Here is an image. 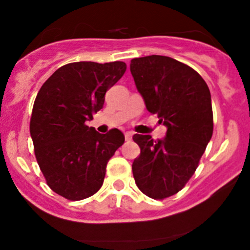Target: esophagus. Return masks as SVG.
Masks as SVG:
<instances>
[{
  "label": "esophagus",
  "instance_id": "1",
  "mask_svg": "<svg viewBox=\"0 0 250 250\" xmlns=\"http://www.w3.org/2000/svg\"><path fill=\"white\" fill-rule=\"evenodd\" d=\"M132 137H133V133L132 132H125V140H127V141L132 140Z\"/></svg>",
  "mask_w": 250,
  "mask_h": 250
}]
</instances>
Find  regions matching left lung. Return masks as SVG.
I'll list each match as a JSON object with an SVG mask.
<instances>
[{
  "label": "left lung",
  "instance_id": "obj_1",
  "mask_svg": "<svg viewBox=\"0 0 250 250\" xmlns=\"http://www.w3.org/2000/svg\"><path fill=\"white\" fill-rule=\"evenodd\" d=\"M130 72L146 109L167 128L163 139L133 137L140 147L133 175L141 192L163 200L190 180L211 139L210 92L198 72L169 57L135 58Z\"/></svg>",
  "mask_w": 250,
  "mask_h": 250
}]
</instances>
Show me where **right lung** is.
Instances as JSON below:
<instances>
[{
    "label": "right lung",
    "instance_id": "1",
    "mask_svg": "<svg viewBox=\"0 0 250 250\" xmlns=\"http://www.w3.org/2000/svg\"><path fill=\"white\" fill-rule=\"evenodd\" d=\"M125 69L123 62H70L37 94L30 121L35 155L48 186L66 200L81 201L98 192L107 162L125 143L117 128L100 134L87 121L103 109L105 93Z\"/></svg>",
    "mask_w": 250,
    "mask_h": 250
}]
</instances>
